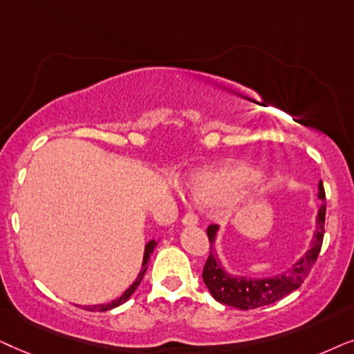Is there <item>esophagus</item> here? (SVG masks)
I'll use <instances>...</instances> for the list:
<instances>
[{"label": "esophagus", "mask_w": 354, "mask_h": 354, "mask_svg": "<svg viewBox=\"0 0 354 354\" xmlns=\"http://www.w3.org/2000/svg\"><path fill=\"white\" fill-rule=\"evenodd\" d=\"M183 223L187 225V226H196L197 223H199V218H197L196 212L194 210L186 212L185 216H183Z\"/></svg>", "instance_id": "34e87169"}]
</instances>
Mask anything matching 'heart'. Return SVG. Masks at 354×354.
I'll return each mask as SVG.
<instances>
[{"label":"heart","mask_w":354,"mask_h":354,"mask_svg":"<svg viewBox=\"0 0 354 354\" xmlns=\"http://www.w3.org/2000/svg\"><path fill=\"white\" fill-rule=\"evenodd\" d=\"M251 178V169L244 167H228L197 174L192 181V186H194V194L199 201L216 202L233 194Z\"/></svg>","instance_id":"obj_1"}]
</instances>
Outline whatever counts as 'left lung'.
I'll return each instance as SVG.
<instances>
[{"label":"left lung","mask_w":354,"mask_h":354,"mask_svg":"<svg viewBox=\"0 0 354 354\" xmlns=\"http://www.w3.org/2000/svg\"><path fill=\"white\" fill-rule=\"evenodd\" d=\"M319 197L320 201H325V191L322 183L319 185ZM324 225H325V205L319 209L317 215V226H315L313 243H310L309 251L306 256L296 262L290 270L277 277H268V279H234L230 277L223 268H221L218 259L214 252H212V246H214V239L216 234L218 226L210 225L207 228V236L210 241V254L207 257L204 272H202V279L207 288L212 293V296L221 304L233 306V308L249 310L262 308V306L277 303L291 291L298 290L301 283L309 275L310 268L317 261L320 248H322L324 241Z\"/></svg>","instance_id":"left-lung-1"}]
</instances>
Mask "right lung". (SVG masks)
<instances>
[{
    "label": "right lung",
    "instance_id": "right-lung-1",
    "mask_svg": "<svg viewBox=\"0 0 354 354\" xmlns=\"http://www.w3.org/2000/svg\"><path fill=\"white\" fill-rule=\"evenodd\" d=\"M155 244H157V243H155V241H149V243H147V246H145V252H144V262H142V268H140V272H139L138 279H136L134 283L131 285L129 288L124 291V295H122L121 298H118V299H115V301H111V303H108V304L88 306V308H86V309H87V310H100V313H103V310H110V309H113V308H116V306H120V304H122V303H126V301H128V299L131 298V295L134 293L136 288H138V286H139L140 280L144 279L145 272H147V262H149V259H150V254L153 252V248H155Z\"/></svg>",
    "mask_w": 354,
    "mask_h": 354
}]
</instances>
